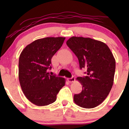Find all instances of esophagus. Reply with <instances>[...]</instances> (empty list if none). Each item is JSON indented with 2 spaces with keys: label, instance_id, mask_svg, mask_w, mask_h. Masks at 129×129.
Instances as JSON below:
<instances>
[{
  "label": "esophagus",
  "instance_id": "34e87169",
  "mask_svg": "<svg viewBox=\"0 0 129 129\" xmlns=\"http://www.w3.org/2000/svg\"><path fill=\"white\" fill-rule=\"evenodd\" d=\"M68 81L69 82H70V83L74 82H75V77L73 76V77H72L71 78H68Z\"/></svg>",
  "mask_w": 129,
  "mask_h": 129
}]
</instances>
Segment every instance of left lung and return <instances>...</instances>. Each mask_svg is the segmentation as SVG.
<instances>
[{
    "instance_id": "8db88e82",
    "label": "left lung",
    "mask_w": 129,
    "mask_h": 129,
    "mask_svg": "<svg viewBox=\"0 0 129 129\" xmlns=\"http://www.w3.org/2000/svg\"><path fill=\"white\" fill-rule=\"evenodd\" d=\"M66 44L78 58L80 69L87 70V76L77 77L82 91L74 95V102L83 108H94L112 89L116 68L114 56L105 43L89 38L73 36Z\"/></svg>"
}]
</instances>
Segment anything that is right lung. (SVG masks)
I'll return each mask as SVG.
<instances>
[{"mask_svg": "<svg viewBox=\"0 0 129 129\" xmlns=\"http://www.w3.org/2000/svg\"><path fill=\"white\" fill-rule=\"evenodd\" d=\"M65 38L49 37L35 40L26 46L19 60V79L26 98L38 106L56 101L65 85L63 77L50 75L51 59L62 46Z\"/></svg>", "mask_w": 129, "mask_h": 129, "instance_id": "right-lung-1", "label": "right lung"}]
</instances>
